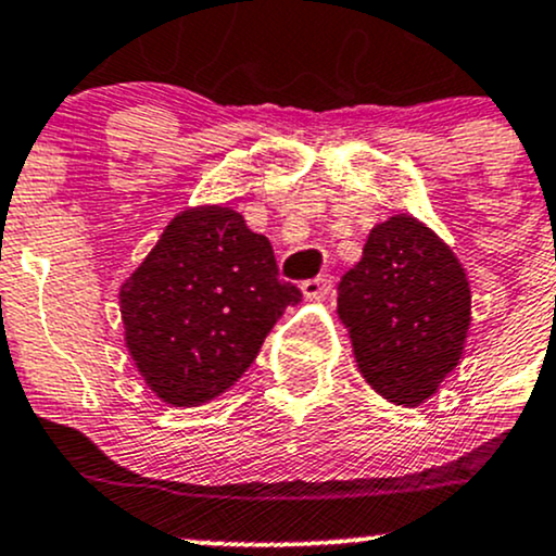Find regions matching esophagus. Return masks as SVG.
I'll return each instance as SVG.
<instances>
[{
    "mask_svg": "<svg viewBox=\"0 0 556 556\" xmlns=\"http://www.w3.org/2000/svg\"><path fill=\"white\" fill-rule=\"evenodd\" d=\"M330 289H332V276H317L302 283V293L306 302H319V299L328 296Z\"/></svg>",
    "mask_w": 556,
    "mask_h": 556,
    "instance_id": "34e87169",
    "label": "esophagus"
}]
</instances>
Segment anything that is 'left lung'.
Wrapping results in <instances>:
<instances>
[{"label": "left lung", "instance_id": "obj_1", "mask_svg": "<svg viewBox=\"0 0 556 556\" xmlns=\"http://www.w3.org/2000/svg\"><path fill=\"white\" fill-rule=\"evenodd\" d=\"M356 367L395 406H421L460 364L471 286L455 252L414 215L369 231L362 260L338 286Z\"/></svg>", "mask_w": 556, "mask_h": 556}]
</instances>
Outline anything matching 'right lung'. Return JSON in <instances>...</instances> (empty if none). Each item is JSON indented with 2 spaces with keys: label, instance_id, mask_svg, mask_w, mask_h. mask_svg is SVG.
I'll return each instance as SVG.
<instances>
[{
  "label": "right lung",
  "instance_id": "right-lung-1",
  "mask_svg": "<svg viewBox=\"0 0 556 556\" xmlns=\"http://www.w3.org/2000/svg\"><path fill=\"white\" fill-rule=\"evenodd\" d=\"M299 302L270 241L224 205L174 215L119 289L129 356L155 397L179 408L226 393Z\"/></svg>",
  "mask_w": 556,
  "mask_h": 556
}]
</instances>
